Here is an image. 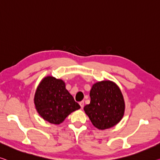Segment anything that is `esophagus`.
Segmentation results:
<instances>
[{
	"mask_svg": "<svg viewBox=\"0 0 160 160\" xmlns=\"http://www.w3.org/2000/svg\"><path fill=\"white\" fill-rule=\"evenodd\" d=\"M79 104L81 106V108H82H82L83 107V106H84V102H83V101H82V102H79Z\"/></svg>",
	"mask_w": 160,
	"mask_h": 160,
	"instance_id": "34e87169",
	"label": "esophagus"
}]
</instances>
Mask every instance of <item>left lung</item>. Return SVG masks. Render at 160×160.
I'll use <instances>...</instances> for the list:
<instances>
[{
  "instance_id": "left-lung-1",
  "label": "left lung",
  "mask_w": 160,
  "mask_h": 160,
  "mask_svg": "<svg viewBox=\"0 0 160 160\" xmlns=\"http://www.w3.org/2000/svg\"><path fill=\"white\" fill-rule=\"evenodd\" d=\"M91 102L83 109L93 125L99 129L114 127L122 119L124 101L119 88L114 82L94 83L90 91Z\"/></svg>"
}]
</instances>
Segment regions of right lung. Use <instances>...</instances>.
I'll return each mask as SVG.
<instances>
[{
  "label": "right lung",
  "instance_id": "obj_1",
  "mask_svg": "<svg viewBox=\"0 0 160 160\" xmlns=\"http://www.w3.org/2000/svg\"><path fill=\"white\" fill-rule=\"evenodd\" d=\"M34 104L41 117L51 124H58L71 113L80 109L61 79L47 77L36 89Z\"/></svg>",
  "mask_w": 160,
  "mask_h": 160
}]
</instances>
